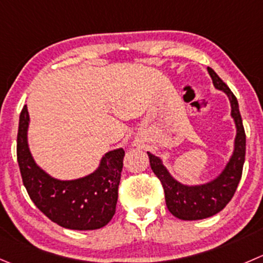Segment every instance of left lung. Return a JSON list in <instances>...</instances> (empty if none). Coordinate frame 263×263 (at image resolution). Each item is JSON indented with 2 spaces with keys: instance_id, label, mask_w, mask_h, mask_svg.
Returning a JSON list of instances; mask_svg holds the SVG:
<instances>
[{
  "instance_id": "1",
  "label": "left lung",
  "mask_w": 263,
  "mask_h": 263,
  "mask_svg": "<svg viewBox=\"0 0 263 263\" xmlns=\"http://www.w3.org/2000/svg\"><path fill=\"white\" fill-rule=\"evenodd\" d=\"M207 70L212 78L213 86L228 95L231 105V117L236 127L234 152L222 172L205 183L183 185L171 176L159 157L147 152L150 167L164 189L168 211L175 217L185 221L203 220L222 211L235 194L246 160V132L239 111L238 100L212 68H207Z\"/></svg>"
}]
</instances>
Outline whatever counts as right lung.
Wrapping results in <instances>:
<instances>
[{
  "label": "right lung",
  "instance_id": "1",
  "mask_svg": "<svg viewBox=\"0 0 263 263\" xmlns=\"http://www.w3.org/2000/svg\"><path fill=\"white\" fill-rule=\"evenodd\" d=\"M29 113L27 105L19 118L16 154L23 183L35 207L52 222L70 230H96L113 218L123 168L124 150H110L90 175L76 180H58L42 170L28 145Z\"/></svg>",
  "mask_w": 263,
  "mask_h": 263
}]
</instances>
